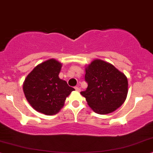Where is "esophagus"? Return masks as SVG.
<instances>
[{"instance_id": "1", "label": "esophagus", "mask_w": 153, "mask_h": 153, "mask_svg": "<svg viewBox=\"0 0 153 153\" xmlns=\"http://www.w3.org/2000/svg\"><path fill=\"white\" fill-rule=\"evenodd\" d=\"M74 88H75V90H76V91H80V88L78 87V86H75Z\"/></svg>"}]
</instances>
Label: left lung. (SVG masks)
<instances>
[{"mask_svg": "<svg viewBox=\"0 0 153 153\" xmlns=\"http://www.w3.org/2000/svg\"><path fill=\"white\" fill-rule=\"evenodd\" d=\"M85 81L88 87L81 94L98 114H108L119 108L128 91L126 75L111 64L94 59L86 67Z\"/></svg>", "mask_w": 153, "mask_h": 153, "instance_id": "1", "label": "left lung"}]
</instances>
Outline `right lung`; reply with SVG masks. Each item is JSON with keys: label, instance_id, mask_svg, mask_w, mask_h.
I'll use <instances>...</instances> for the list:
<instances>
[{"label": "right lung", "instance_id": "1", "mask_svg": "<svg viewBox=\"0 0 153 153\" xmlns=\"http://www.w3.org/2000/svg\"><path fill=\"white\" fill-rule=\"evenodd\" d=\"M62 63L54 59L39 64L27 75L23 83L26 99L37 112L54 115L60 111L74 88L59 79Z\"/></svg>", "mask_w": 153, "mask_h": 153}]
</instances>
